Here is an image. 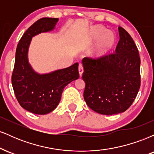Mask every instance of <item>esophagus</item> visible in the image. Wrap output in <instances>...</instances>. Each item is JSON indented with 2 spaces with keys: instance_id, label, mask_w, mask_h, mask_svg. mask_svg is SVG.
Returning a JSON list of instances; mask_svg holds the SVG:
<instances>
[{
  "instance_id": "obj_1",
  "label": "esophagus",
  "mask_w": 154,
  "mask_h": 154,
  "mask_svg": "<svg viewBox=\"0 0 154 154\" xmlns=\"http://www.w3.org/2000/svg\"><path fill=\"white\" fill-rule=\"evenodd\" d=\"M78 71H79V76H82V73H83V67L81 64H79V66L78 67Z\"/></svg>"
}]
</instances>
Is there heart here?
Segmentation results:
<instances>
[{
    "label": "heart",
    "instance_id": "obj_1",
    "mask_svg": "<svg viewBox=\"0 0 154 154\" xmlns=\"http://www.w3.org/2000/svg\"><path fill=\"white\" fill-rule=\"evenodd\" d=\"M89 40L91 43L98 40L95 48L91 51V56L98 61L106 57L114 49L116 43V37L114 32L108 31L104 26L96 25L90 30Z\"/></svg>",
    "mask_w": 154,
    "mask_h": 154
}]
</instances>
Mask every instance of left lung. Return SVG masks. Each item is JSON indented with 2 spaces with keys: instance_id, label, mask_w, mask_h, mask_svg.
I'll return each instance as SVG.
<instances>
[{
  "instance_id": "left-lung-1",
  "label": "left lung",
  "mask_w": 154,
  "mask_h": 154,
  "mask_svg": "<svg viewBox=\"0 0 154 154\" xmlns=\"http://www.w3.org/2000/svg\"><path fill=\"white\" fill-rule=\"evenodd\" d=\"M116 53L101 60L84 58L83 96L92 110L103 115L122 113L137 96L140 86L139 53L129 33L119 26Z\"/></svg>"
}]
</instances>
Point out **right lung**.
<instances>
[{"label":"right lung","instance_id":"add662e5","mask_svg":"<svg viewBox=\"0 0 154 154\" xmlns=\"http://www.w3.org/2000/svg\"><path fill=\"white\" fill-rule=\"evenodd\" d=\"M58 18H42L28 28L16 51L11 82L17 99L26 111L47 114L59 105L63 88L79 78L78 63L49 73L35 72L29 62L28 51L32 39L40 33L54 31Z\"/></svg>","mask_w":154,"mask_h":154}]
</instances>
